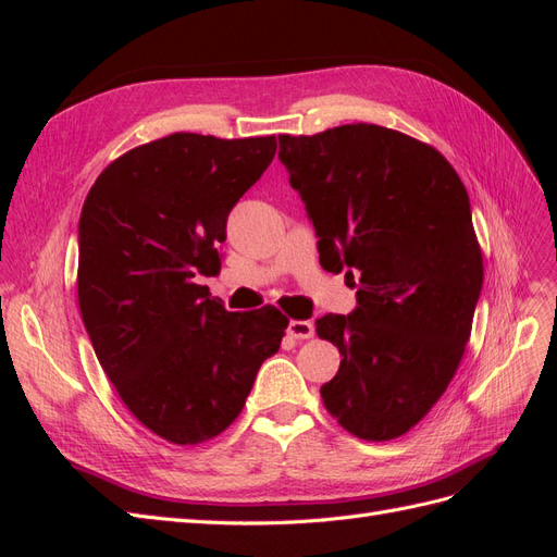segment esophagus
<instances>
[{
  "label": "esophagus",
  "mask_w": 557,
  "mask_h": 557,
  "mask_svg": "<svg viewBox=\"0 0 557 557\" xmlns=\"http://www.w3.org/2000/svg\"><path fill=\"white\" fill-rule=\"evenodd\" d=\"M313 332H315V327H313V323H309V320H290V323H288L290 339H297V342L311 339Z\"/></svg>",
  "instance_id": "34e87169"
}]
</instances>
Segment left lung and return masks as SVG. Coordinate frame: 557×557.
<instances>
[{
	"label": "left lung",
	"instance_id": "left-lung-1",
	"mask_svg": "<svg viewBox=\"0 0 557 557\" xmlns=\"http://www.w3.org/2000/svg\"><path fill=\"white\" fill-rule=\"evenodd\" d=\"M278 160L320 264L360 276L358 307L315 323L344 358L320 397L350 434L395 440L444 395L469 342L483 285L469 195L440 150L379 125L281 134Z\"/></svg>",
	"mask_w": 557,
	"mask_h": 557
}]
</instances>
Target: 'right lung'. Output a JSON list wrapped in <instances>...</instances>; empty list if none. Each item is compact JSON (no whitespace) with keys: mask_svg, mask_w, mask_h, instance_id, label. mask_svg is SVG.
<instances>
[{"mask_svg":"<svg viewBox=\"0 0 557 557\" xmlns=\"http://www.w3.org/2000/svg\"><path fill=\"white\" fill-rule=\"evenodd\" d=\"M274 153L276 137L170 134L111 162L83 205L78 307L95 356L172 444L221 434L288 327L274 307L227 311L197 283L221 269L227 215Z\"/></svg>","mask_w":557,"mask_h":557,"instance_id":"obj_1","label":"right lung"}]
</instances>
